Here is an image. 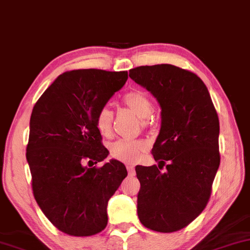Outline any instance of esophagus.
Listing matches in <instances>:
<instances>
[{
	"mask_svg": "<svg viewBox=\"0 0 250 250\" xmlns=\"http://www.w3.org/2000/svg\"><path fill=\"white\" fill-rule=\"evenodd\" d=\"M127 170H128V174H129V176H130V177H132V176L136 175V171H135V167H134V166L128 165V166H127Z\"/></svg>",
	"mask_w": 250,
	"mask_h": 250,
	"instance_id": "esophagus-1",
	"label": "esophagus"
}]
</instances>
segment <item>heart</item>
<instances>
[{
  "label": "heart",
  "instance_id": "obj_1",
  "mask_svg": "<svg viewBox=\"0 0 250 250\" xmlns=\"http://www.w3.org/2000/svg\"><path fill=\"white\" fill-rule=\"evenodd\" d=\"M123 104L134 111L139 118H142V125L147 127L148 118L154 111L153 101L146 92L142 90H132L125 95ZM95 125L97 130L103 136H109L113 125V111L108 106H103L98 109L95 118ZM147 149L145 142L139 139H119L113 143L109 148L111 156L125 164H135L144 155Z\"/></svg>",
  "mask_w": 250,
  "mask_h": 250
}]
</instances>
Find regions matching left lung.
Returning a JSON list of instances; mask_svg holds the SVG:
<instances>
[{"label":"left lung","instance_id":"1","mask_svg":"<svg viewBox=\"0 0 250 250\" xmlns=\"http://www.w3.org/2000/svg\"><path fill=\"white\" fill-rule=\"evenodd\" d=\"M129 76L161 106V129L152 148L159 165L136 167L139 221L156 232L179 231L201 214L210 198L221 162L217 112L207 86L188 69L139 66Z\"/></svg>","mask_w":250,"mask_h":250}]
</instances>
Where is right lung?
<instances>
[{
    "instance_id": "add662e5",
    "label": "right lung",
    "mask_w": 250,
    "mask_h": 250,
    "mask_svg": "<svg viewBox=\"0 0 250 250\" xmlns=\"http://www.w3.org/2000/svg\"><path fill=\"white\" fill-rule=\"evenodd\" d=\"M127 80V71L65 72L33 107L26 148L33 194L46 218L66 234L102 232L107 225L109 198L127 177L118 160L88 168L108 155L96 114Z\"/></svg>"
}]
</instances>
